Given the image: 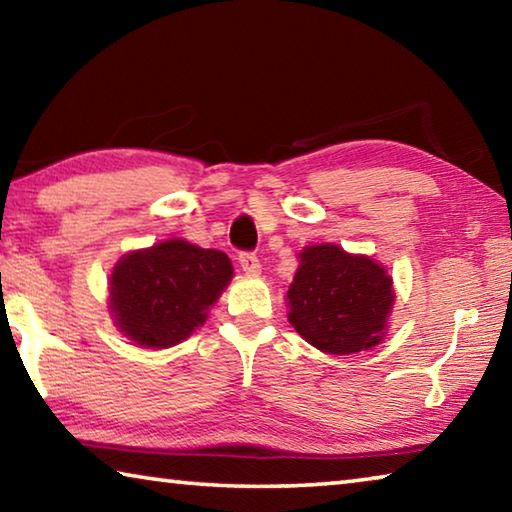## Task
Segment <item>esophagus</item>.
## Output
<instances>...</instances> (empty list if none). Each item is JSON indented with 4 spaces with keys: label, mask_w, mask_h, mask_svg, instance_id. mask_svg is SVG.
I'll return each instance as SVG.
<instances>
[{
    "label": "esophagus",
    "mask_w": 512,
    "mask_h": 512,
    "mask_svg": "<svg viewBox=\"0 0 512 512\" xmlns=\"http://www.w3.org/2000/svg\"><path fill=\"white\" fill-rule=\"evenodd\" d=\"M239 264L244 268L246 273H259L262 271V264H259V259L255 253H239Z\"/></svg>",
    "instance_id": "34e87169"
}]
</instances>
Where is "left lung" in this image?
<instances>
[{"mask_svg":"<svg viewBox=\"0 0 512 512\" xmlns=\"http://www.w3.org/2000/svg\"><path fill=\"white\" fill-rule=\"evenodd\" d=\"M287 298L302 339L327 354H352L381 341L395 293L384 266L320 244L300 253Z\"/></svg>","mask_w":512,"mask_h":512,"instance_id":"8db88e82","label":"left lung"}]
</instances>
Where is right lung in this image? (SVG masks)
Returning <instances> with one entry per match:
<instances>
[{
  "instance_id": "add662e5",
  "label": "right lung",
  "mask_w": 512,
  "mask_h": 512,
  "mask_svg": "<svg viewBox=\"0 0 512 512\" xmlns=\"http://www.w3.org/2000/svg\"><path fill=\"white\" fill-rule=\"evenodd\" d=\"M232 277L221 250L198 248L183 239L135 250L110 277V309L117 327L144 348H169L198 325Z\"/></svg>"
}]
</instances>
